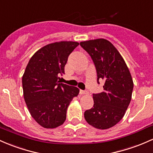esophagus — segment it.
I'll list each match as a JSON object with an SVG mask.
<instances>
[{"instance_id": "esophagus-1", "label": "esophagus", "mask_w": 153, "mask_h": 153, "mask_svg": "<svg viewBox=\"0 0 153 153\" xmlns=\"http://www.w3.org/2000/svg\"><path fill=\"white\" fill-rule=\"evenodd\" d=\"M80 94H88V91L86 90H80Z\"/></svg>"}]
</instances>
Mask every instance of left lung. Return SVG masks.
Instances as JSON below:
<instances>
[{
  "mask_svg": "<svg viewBox=\"0 0 153 153\" xmlns=\"http://www.w3.org/2000/svg\"><path fill=\"white\" fill-rule=\"evenodd\" d=\"M94 63L97 83L103 80V91L94 94V106L84 117L96 128L107 129L118 123L131 100L134 83L125 61L117 48L103 38L80 42Z\"/></svg>",
  "mask_w": 153,
  "mask_h": 153,
  "instance_id": "left-lung-1",
  "label": "left lung"
}]
</instances>
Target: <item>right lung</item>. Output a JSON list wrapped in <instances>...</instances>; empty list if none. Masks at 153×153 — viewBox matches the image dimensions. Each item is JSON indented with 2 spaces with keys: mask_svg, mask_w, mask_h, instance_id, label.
Returning a JSON list of instances; mask_svg holds the SVG:
<instances>
[{
  "mask_svg": "<svg viewBox=\"0 0 153 153\" xmlns=\"http://www.w3.org/2000/svg\"><path fill=\"white\" fill-rule=\"evenodd\" d=\"M78 42L60 41L42 47L30 58L22 76L23 94L30 115L41 126L54 128L66 120L77 87L59 82L69 55Z\"/></svg>",
  "mask_w": 153,
  "mask_h": 153,
  "instance_id": "right-lung-1",
  "label": "right lung"
}]
</instances>
